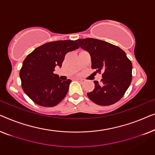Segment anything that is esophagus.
<instances>
[{"instance_id":"esophagus-1","label":"esophagus","mask_w":155,"mask_h":155,"mask_svg":"<svg viewBox=\"0 0 155 155\" xmlns=\"http://www.w3.org/2000/svg\"><path fill=\"white\" fill-rule=\"evenodd\" d=\"M75 80H77V81H78V82H84V80L79 79V78H75Z\"/></svg>"}]
</instances>
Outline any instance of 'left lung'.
<instances>
[{"instance_id":"obj_1","label":"left lung","mask_w":155,"mask_h":155,"mask_svg":"<svg viewBox=\"0 0 155 155\" xmlns=\"http://www.w3.org/2000/svg\"><path fill=\"white\" fill-rule=\"evenodd\" d=\"M79 47L90 54L92 68L104 72L101 84L94 81V89L87 96L93 102L109 106L124 96L132 80V63L118 46L93 38L77 39Z\"/></svg>"}]
</instances>
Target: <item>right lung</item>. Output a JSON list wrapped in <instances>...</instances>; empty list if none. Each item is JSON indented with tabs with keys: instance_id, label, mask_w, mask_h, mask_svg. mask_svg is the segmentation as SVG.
<instances>
[{
	"instance_id": "right-lung-1",
	"label": "right lung",
	"mask_w": 155,
	"mask_h": 155,
	"mask_svg": "<svg viewBox=\"0 0 155 155\" xmlns=\"http://www.w3.org/2000/svg\"><path fill=\"white\" fill-rule=\"evenodd\" d=\"M79 48L71 40L48 42L35 48L26 57L20 71L22 87L38 105L54 107L64 99L71 80H61L54 74L56 66H62L67 53Z\"/></svg>"
}]
</instances>
